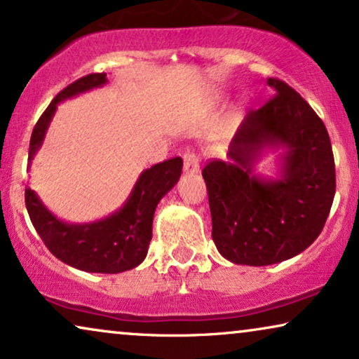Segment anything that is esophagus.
<instances>
[{
    "instance_id": "obj_1",
    "label": "esophagus",
    "mask_w": 359,
    "mask_h": 359,
    "mask_svg": "<svg viewBox=\"0 0 359 359\" xmlns=\"http://www.w3.org/2000/svg\"><path fill=\"white\" fill-rule=\"evenodd\" d=\"M184 160V171L186 173H196V171L199 170V155L196 154V151H188V154H184L183 156Z\"/></svg>"
}]
</instances>
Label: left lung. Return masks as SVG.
Here are the masks:
<instances>
[{"instance_id":"8db88e82","label":"left lung","mask_w":359,"mask_h":359,"mask_svg":"<svg viewBox=\"0 0 359 359\" xmlns=\"http://www.w3.org/2000/svg\"><path fill=\"white\" fill-rule=\"evenodd\" d=\"M276 95L250 111L230 142L229 160L204 166L212 240L229 262L266 266L316 242L335 196V160L328 132L287 83L268 78ZM284 148L282 175L252 173L264 149Z\"/></svg>"}]
</instances>
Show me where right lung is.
<instances>
[{"mask_svg":"<svg viewBox=\"0 0 359 359\" xmlns=\"http://www.w3.org/2000/svg\"><path fill=\"white\" fill-rule=\"evenodd\" d=\"M107 81L106 73H91L58 93L39 117L29 144V165L41 149L58 102ZM183 160L180 156L156 163L139 176L129 199L109 217L91 224L58 220L34 191L26 188V208L31 222L53 257L88 273L116 274L144 262L151 240V224L160 199L178 183Z\"/></svg>","mask_w":359,"mask_h":359,"instance_id":"1","label":"right lung"}]
</instances>
